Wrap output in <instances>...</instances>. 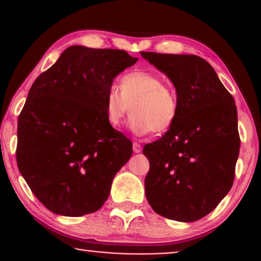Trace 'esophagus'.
Here are the masks:
<instances>
[{"label":"esophagus","instance_id":"esophagus-1","mask_svg":"<svg viewBox=\"0 0 261 261\" xmlns=\"http://www.w3.org/2000/svg\"><path fill=\"white\" fill-rule=\"evenodd\" d=\"M133 149H134V152H135V153H140V152L142 151V146H141L140 143H137V142H134Z\"/></svg>","mask_w":261,"mask_h":261}]
</instances>
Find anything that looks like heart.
<instances>
[{
    "label": "heart",
    "mask_w": 261,
    "mask_h": 261,
    "mask_svg": "<svg viewBox=\"0 0 261 261\" xmlns=\"http://www.w3.org/2000/svg\"><path fill=\"white\" fill-rule=\"evenodd\" d=\"M118 88L112 87L106 95L108 122L120 126L130 113V128L139 136L149 133L164 134L178 118L179 101L175 89L163 82L160 74L149 71H133L120 79Z\"/></svg>",
    "instance_id": "b5f03b06"
}]
</instances>
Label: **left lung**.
Masks as SVG:
<instances>
[{"label": "left lung", "mask_w": 261, "mask_h": 261, "mask_svg": "<svg viewBox=\"0 0 261 261\" xmlns=\"http://www.w3.org/2000/svg\"><path fill=\"white\" fill-rule=\"evenodd\" d=\"M141 55L169 77L179 101L174 125L143 147L146 197L161 216L194 222L214 211L234 181L241 147L234 99L200 56Z\"/></svg>", "instance_id": "left-lung-1"}]
</instances>
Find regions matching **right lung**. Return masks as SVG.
<instances>
[{"label":"right lung","mask_w":261,"mask_h":261,"mask_svg":"<svg viewBox=\"0 0 261 261\" xmlns=\"http://www.w3.org/2000/svg\"><path fill=\"white\" fill-rule=\"evenodd\" d=\"M137 58L125 50L67 47L34 81L18 118L17 164L37 199L62 216L98 211L133 154L108 122L106 95Z\"/></svg>","instance_id":"1"}]
</instances>
